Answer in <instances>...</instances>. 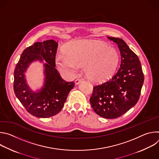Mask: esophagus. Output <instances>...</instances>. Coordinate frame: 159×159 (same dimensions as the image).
I'll return each instance as SVG.
<instances>
[{"instance_id":"1","label":"esophagus","mask_w":159,"mask_h":159,"mask_svg":"<svg viewBox=\"0 0 159 159\" xmlns=\"http://www.w3.org/2000/svg\"><path fill=\"white\" fill-rule=\"evenodd\" d=\"M83 80V79H76L75 80V84H79L81 81H82Z\"/></svg>"}]
</instances>
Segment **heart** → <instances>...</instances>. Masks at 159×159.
Listing matches in <instances>:
<instances>
[{"instance_id": "obj_1", "label": "heart", "mask_w": 159, "mask_h": 159, "mask_svg": "<svg viewBox=\"0 0 159 159\" xmlns=\"http://www.w3.org/2000/svg\"><path fill=\"white\" fill-rule=\"evenodd\" d=\"M65 53H58L56 64L60 69L70 75L77 73L79 67H84V73L90 81L101 82L115 74L120 61L118 50L96 40H77L69 43Z\"/></svg>"}]
</instances>
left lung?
<instances>
[{
    "label": "left lung",
    "instance_id": "obj_1",
    "mask_svg": "<svg viewBox=\"0 0 159 159\" xmlns=\"http://www.w3.org/2000/svg\"><path fill=\"white\" fill-rule=\"evenodd\" d=\"M118 44L121 65L109 80L93 87L90 102L99 116L114 119L122 116L137 103L144 81L140 61L121 38L107 37Z\"/></svg>",
    "mask_w": 159,
    "mask_h": 159
}]
</instances>
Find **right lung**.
Returning <instances> with one entry per match:
<instances>
[{"label": "right lung", "mask_w": 159, "mask_h": 159, "mask_svg": "<svg viewBox=\"0 0 159 159\" xmlns=\"http://www.w3.org/2000/svg\"><path fill=\"white\" fill-rule=\"evenodd\" d=\"M57 48L58 43L53 39L34 43L22 52L14 70V93L30 114L38 118L58 114L75 86L74 82L64 80L55 69ZM38 59L47 62L44 64L45 80L40 90L33 92L26 84L24 72L31 62Z\"/></svg>", "instance_id": "obj_1"}]
</instances>
